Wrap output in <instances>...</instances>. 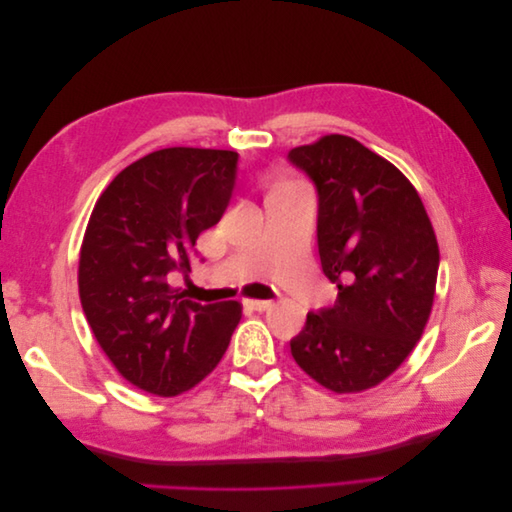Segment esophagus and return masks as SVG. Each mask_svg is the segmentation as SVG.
Masks as SVG:
<instances>
[{"label":"esophagus","mask_w":512,"mask_h":512,"mask_svg":"<svg viewBox=\"0 0 512 512\" xmlns=\"http://www.w3.org/2000/svg\"><path fill=\"white\" fill-rule=\"evenodd\" d=\"M247 307L250 309H254V312H265V309H269V307H273V303L271 301H258V299H247V301H243Z\"/></svg>","instance_id":"1"}]
</instances>
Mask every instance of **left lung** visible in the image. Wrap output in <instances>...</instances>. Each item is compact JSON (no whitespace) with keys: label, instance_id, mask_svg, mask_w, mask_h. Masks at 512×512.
I'll use <instances>...</instances> for the list:
<instances>
[{"label":"left lung","instance_id":"obj_1","mask_svg":"<svg viewBox=\"0 0 512 512\" xmlns=\"http://www.w3.org/2000/svg\"><path fill=\"white\" fill-rule=\"evenodd\" d=\"M288 162L318 194V254L337 284L333 307L309 312L294 361L335 393L371 389L406 361L431 314L438 241L412 183L350 136L294 147Z\"/></svg>","mask_w":512,"mask_h":512}]
</instances>
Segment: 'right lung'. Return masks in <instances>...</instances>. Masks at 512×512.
Listing matches in <instances>:
<instances>
[{
  "label": "right lung",
  "mask_w": 512,
  "mask_h": 512,
  "mask_svg": "<svg viewBox=\"0 0 512 512\" xmlns=\"http://www.w3.org/2000/svg\"><path fill=\"white\" fill-rule=\"evenodd\" d=\"M237 151L170 147L136 160L91 211L79 294L100 348L138 389L173 397L224 356L241 303L200 305L175 288L194 245L222 220L237 181Z\"/></svg>",
  "instance_id": "1"
}]
</instances>
